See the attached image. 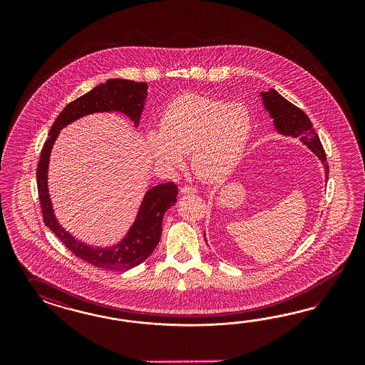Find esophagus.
<instances>
[{
    "instance_id": "1",
    "label": "esophagus",
    "mask_w": 365,
    "mask_h": 365,
    "mask_svg": "<svg viewBox=\"0 0 365 365\" xmlns=\"http://www.w3.org/2000/svg\"><path fill=\"white\" fill-rule=\"evenodd\" d=\"M198 192V190L192 186H185V187L180 188V194L182 195H188V194H195Z\"/></svg>"
}]
</instances>
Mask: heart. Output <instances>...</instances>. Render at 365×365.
Returning a JSON list of instances; mask_svg holds the SVG:
<instances>
[{"label": "heart", "mask_w": 365, "mask_h": 365, "mask_svg": "<svg viewBox=\"0 0 365 365\" xmlns=\"http://www.w3.org/2000/svg\"><path fill=\"white\" fill-rule=\"evenodd\" d=\"M255 122L242 103L202 95H183L162 115L160 128L145 131V143L155 162L167 170L191 167L203 182H220L240 165L250 142Z\"/></svg>", "instance_id": "b5f03b06"}]
</instances>
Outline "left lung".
<instances>
[{"label": "left lung", "mask_w": 365, "mask_h": 365, "mask_svg": "<svg viewBox=\"0 0 365 365\" xmlns=\"http://www.w3.org/2000/svg\"><path fill=\"white\" fill-rule=\"evenodd\" d=\"M259 98L265 110L269 112V116L273 119V125L277 133L282 136L299 138V140L320 159L325 171V182H327L329 175L327 155L321 145L319 135L314 131L307 113L299 110V107L293 106L285 98H282L276 89L269 88L265 92H259ZM205 241H206V232H205Z\"/></svg>", "instance_id": "1"}]
</instances>
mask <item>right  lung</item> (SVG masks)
Returning <instances> with one entry per match:
<instances>
[{"mask_svg": "<svg viewBox=\"0 0 365 365\" xmlns=\"http://www.w3.org/2000/svg\"><path fill=\"white\" fill-rule=\"evenodd\" d=\"M147 89V83H135L125 78H110L81 98L69 103L51 127L49 138L45 142L40 156L37 188L45 226L55 232L56 237H58V240L73 255L100 269L127 272L135 266L140 265L151 255L162 235L163 215L177 203L178 186L173 182H167L148 188L144 192L135 221L122 238L113 245L95 246L76 238L72 232L63 227L56 217L48 188L51 153L63 128L92 113L116 112L128 118L130 122L133 123V128H138L148 96Z\"/></svg>", "mask_w": 365, "mask_h": 365, "instance_id": "right-lung-1", "label": "right lung"}]
</instances>
